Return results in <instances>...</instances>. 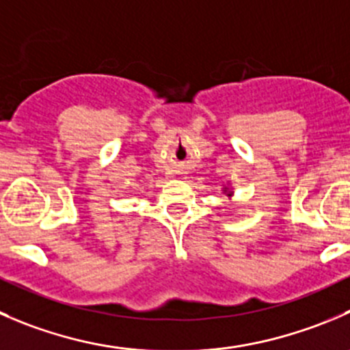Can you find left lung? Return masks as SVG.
Returning a JSON list of instances; mask_svg holds the SVG:
<instances>
[{
	"label": "left lung",
	"instance_id": "obj_1",
	"mask_svg": "<svg viewBox=\"0 0 350 350\" xmlns=\"http://www.w3.org/2000/svg\"><path fill=\"white\" fill-rule=\"evenodd\" d=\"M224 191L227 193V196H230V195H232V191H229V188H224Z\"/></svg>",
	"mask_w": 350,
	"mask_h": 350
}]
</instances>
